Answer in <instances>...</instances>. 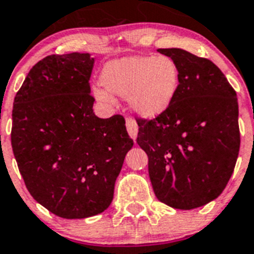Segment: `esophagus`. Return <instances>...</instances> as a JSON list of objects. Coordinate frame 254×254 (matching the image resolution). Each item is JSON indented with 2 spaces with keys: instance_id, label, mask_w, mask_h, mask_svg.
<instances>
[{
  "instance_id": "34e87169",
  "label": "esophagus",
  "mask_w": 254,
  "mask_h": 254,
  "mask_svg": "<svg viewBox=\"0 0 254 254\" xmlns=\"http://www.w3.org/2000/svg\"><path fill=\"white\" fill-rule=\"evenodd\" d=\"M127 129L129 135L135 140L136 135H138V125L133 118H127Z\"/></svg>"
}]
</instances>
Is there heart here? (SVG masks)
Returning <instances> with one entry per match:
<instances>
[{
	"label": "heart",
	"mask_w": 254,
	"mask_h": 254,
	"mask_svg": "<svg viewBox=\"0 0 254 254\" xmlns=\"http://www.w3.org/2000/svg\"><path fill=\"white\" fill-rule=\"evenodd\" d=\"M103 87L92 88L94 98L111 105L112 94L127 97L130 109L143 118L164 114L180 87V67L169 56H127L109 61L101 74Z\"/></svg>",
	"instance_id": "1"
}]
</instances>
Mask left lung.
Masks as SVG:
<instances>
[{"label":"left lung","instance_id":"1","mask_svg":"<svg viewBox=\"0 0 254 254\" xmlns=\"http://www.w3.org/2000/svg\"><path fill=\"white\" fill-rule=\"evenodd\" d=\"M158 52L179 65V92L164 114L136 120V143L148 156L157 199L173 208L193 209L219 197L237 164V93L208 59L180 48Z\"/></svg>","mask_w":254,"mask_h":254}]
</instances>
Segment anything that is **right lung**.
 I'll list each match as a JSON object with an SVG mask.
<instances>
[{"instance_id":"obj_1","label":"right lung","mask_w":254,"mask_h":254,"mask_svg":"<svg viewBox=\"0 0 254 254\" xmlns=\"http://www.w3.org/2000/svg\"><path fill=\"white\" fill-rule=\"evenodd\" d=\"M89 54L50 55L33 66L14 100L11 145L26 189L63 219H85L111 204L134 142L125 119L97 118Z\"/></svg>"}]
</instances>
